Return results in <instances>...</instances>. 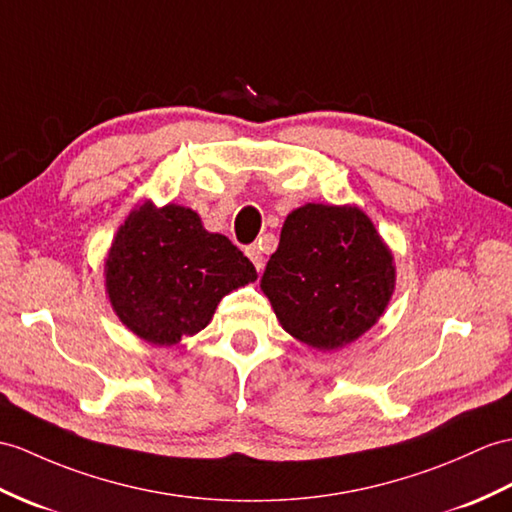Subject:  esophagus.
Masks as SVG:
<instances>
[{
    "label": "esophagus",
    "mask_w": 512,
    "mask_h": 512,
    "mask_svg": "<svg viewBox=\"0 0 512 512\" xmlns=\"http://www.w3.org/2000/svg\"><path fill=\"white\" fill-rule=\"evenodd\" d=\"M246 255H248V259H251L253 264H255L257 272L264 270V253H261V246H259V244H251V246H248V248H246Z\"/></svg>",
    "instance_id": "obj_1"
}]
</instances>
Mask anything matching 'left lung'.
Here are the masks:
<instances>
[{"mask_svg": "<svg viewBox=\"0 0 512 512\" xmlns=\"http://www.w3.org/2000/svg\"><path fill=\"white\" fill-rule=\"evenodd\" d=\"M261 290L290 336L331 351L384 314L395 266L364 211L310 202L285 218Z\"/></svg>", "mask_w": 512, "mask_h": 512, "instance_id": "8db88e82", "label": "left lung"}]
</instances>
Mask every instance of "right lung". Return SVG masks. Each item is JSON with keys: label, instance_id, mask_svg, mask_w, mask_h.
Returning a JSON list of instances; mask_svg holds the SVG:
<instances>
[{"label": "right lung", "instance_id": "obj_1", "mask_svg": "<svg viewBox=\"0 0 512 512\" xmlns=\"http://www.w3.org/2000/svg\"><path fill=\"white\" fill-rule=\"evenodd\" d=\"M257 279L229 237L209 233L192 209L150 202L117 231L106 259V292L122 323L170 347L209 325L224 294Z\"/></svg>", "mask_w": 512, "mask_h": 512}]
</instances>
